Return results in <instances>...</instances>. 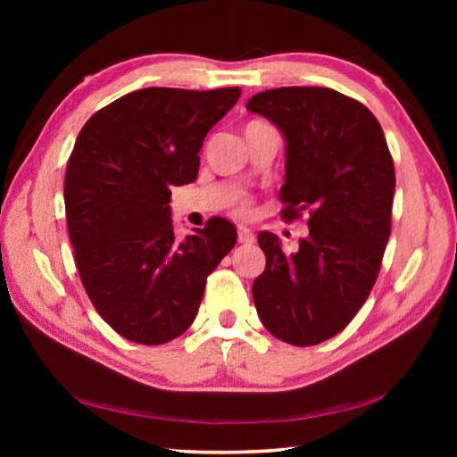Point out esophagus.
I'll list each match as a JSON object with an SVG mask.
<instances>
[{"label":"esophagus","mask_w":457,"mask_h":457,"mask_svg":"<svg viewBox=\"0 0 457 457\" xmlns=\"http://www.w3.org/2000/svg\"><path fill=\"white\" fill-rule=\"evenodd\" d=\"M255 241V235L252 228L247 227H239V243H243V245H249V243Z\"/></svg>","instance_id":"1"}]
</instances>
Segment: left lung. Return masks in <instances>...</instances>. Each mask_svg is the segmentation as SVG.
Returning a JSON list of instances; mask_svg holds the SVG:
<instances>
[{"instance_id":"8db88e82","label":"left lung","mask_w":457,"mask_h":457,"mask_svg":"<svg viewBox=\"0 0 457 457\" xmlns=\"http://www.w3.org/2000/svg\"><path fill=\"white\" fill-rule=\"evenodd\" d=\"M247 110L287 139L280 216H310L295 253L277 235H258L266 268L252 287L255 310L277 339L318 345L353 320L377 283L391 235V152L372 112L328 87L268 89Z\"/></svg>"}]
</instances>
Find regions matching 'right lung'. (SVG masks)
<instances>
[{
	"mask_svg": "<svg viewBox=\"0 0 457 457\" xmlns=\"http://www.w3.org/2000/svg\"><path fill=\"white\" fill-rule=\"evenodd\" d=\"M239 96L147 87L80 129L64 179L68 235L87 295L124 339L162 345L183 335L235 247L237 228L218 216L177 241L168 202L170 187L197 179L205 135Z\"/></svg>",
	"mask_w": 457,
	"mask_h": 457,
	"instance_id": "obj_1",
	"label": "right lung"
}]
</instances>
